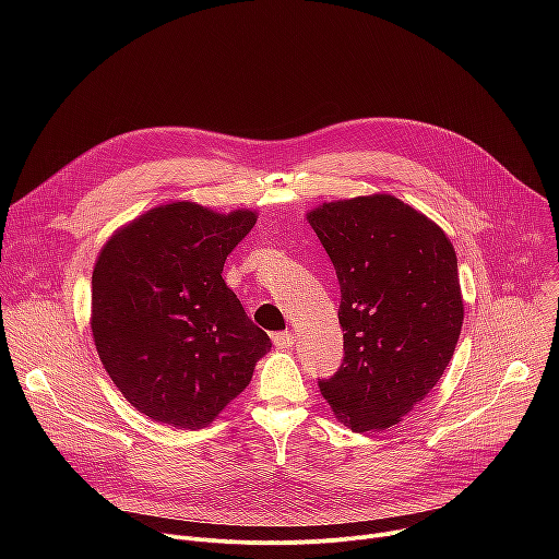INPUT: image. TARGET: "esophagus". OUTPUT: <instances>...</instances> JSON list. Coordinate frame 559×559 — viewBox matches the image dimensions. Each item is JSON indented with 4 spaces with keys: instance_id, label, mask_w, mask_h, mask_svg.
<instances>
[{
    "instance_id": "34e87169",
    "label": "esophagus",
    "mask_w": 559,
    "mask_h": 559,
    "mask_svg": "<svg viewBox=\"0 0 559 559\" xmlns=\"http://www.w3.org/2000/svg\"><path fill=\"white\" fill-rule=\"evenodd\" d=\"M272 341H274V345H276L278 349H289V347H294L296 336H294L292 332H278V334L272 336Z\"/></svg>"
}]
</instances>
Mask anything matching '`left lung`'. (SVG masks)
<instances>
[{"label": "left lung", "mask_w": 559, "mask_h": 559, "mask_svg": "<svg viewBox=\"0 0 559 559\" xmlns=\"http://www.w3.org/2000/svg\"><path fill=\"white\" fill-rule=\"evenodd\" d=\"M307 221L338 276L345 349L318 386L352 431L389 429L425 401L455 352V250L442 227L391 194L323 203Z\"/></svg>", "instance_id": "obj_1"}]
</instances>
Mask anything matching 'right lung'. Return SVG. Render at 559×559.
I'll use <instances>...</instances> for the list:
<instances>
[{"label":"right lung","instance_id":"obj_1","mask_svg":"<svg viewBox=\"0 0 559 559\" xmlns=\"http://www.w3.org/2000/svg\"><path fill=\"white\" fill-rule=\"evenodd\" d=\"M257 212L192 201L158 205L117 229L93 272L97 354L126 401L177 429L207 427L270 352L221 272Z\"/></svg>","mask_w":559,"mask_h":559}]
</instances>
